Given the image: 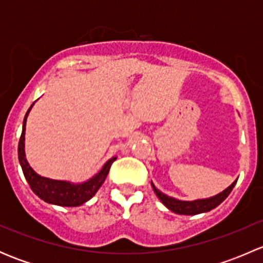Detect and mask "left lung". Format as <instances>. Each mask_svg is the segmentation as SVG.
Returning <instances> with one entry per match:
<instances>
[{"instance_id":"1","label":"left lung","mask_w":263,"mask_h":263,"mask_svg":"<svg viewBox=\"0 0 263 263\" xmlns=\"http://www.w3.org/2000/svg\"><path fill=\"white\" fill-rule=\"evenodd\" d=\"M235 183H237V181L233 183L232 185H229L227 190L222 191L221 193L214 196V197L206 198V200H196V201L176 200V198L169 197V196L164 195V193H161L160 191L156 190L155 185H154L153 183H151V185H153L156 196L160 198L161 202H163L164 205L169 209V210H172L173 213L179 214V215H197L201 213H208V211L213 210V209L216 208V206H219L220 203H221L222 201H224L225 198L229 196V193L232 192V190L234 188Z\"/></svg>"}]
</instances>
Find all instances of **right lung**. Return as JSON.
<instances>
[{"instance_id": "obj_1", "label": "right lung", "mask_w": 263, "mask_h": 263, "mask_svg": "<svg viewBox=\"0 0 263 263\" xmlns=\"http://www.w3.org/2000/svg\"><path fill=\"white\" fill-rule=\"evenodd\" d=\"M33 107V104H31ZM31 107L26 112L25 118H24L23 123V132H21L20 141H18V161L23 168V173L25 176L26 181L29 185L33 190V192L42 198L43 201L48 203L58 206H68V208H73V206H80L87 200L92 197L99 190L100 185L107 178L108 173H109L110 165L116 158H112L104 164L102 171L91 178L90 181L80 183V184H71V183L62 182V181H53V179L44 178V177L38 176L33 169L29 165L28 160L25 158V150H24V141H25V124H26V117L30 112Z\"/></svg>"}]
</instances>
